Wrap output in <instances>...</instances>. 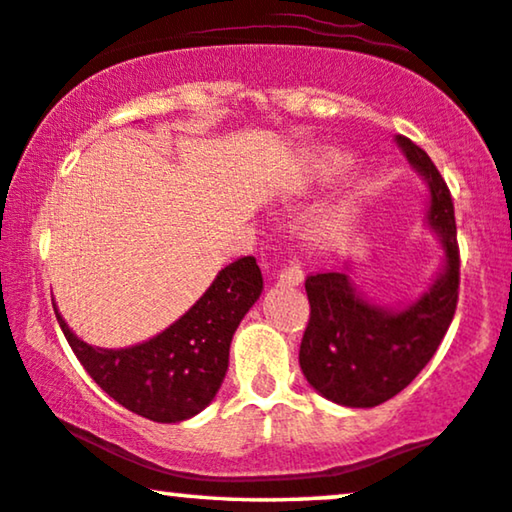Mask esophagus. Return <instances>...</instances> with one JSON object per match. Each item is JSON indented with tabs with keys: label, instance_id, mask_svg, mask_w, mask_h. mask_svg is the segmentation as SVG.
Here are the masks:
<instances>
[{
	"label": "esophagus",
	"instance_id": "obj_1",
	"mask_svg": "<svg viewBox=\"0 0 512 512\" xmlns=\"http://www.w3.org/2000/svg\"><path fill=\"white\" fill-rule=\"evenodd\" d=\"M277 281L283 283V286H300L304 281V272L300 265H288L283 267V270L277 274Z\"/></svg>",
	"mask_w": 512,
	"mask_h": 512
}]
</instances>
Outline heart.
Returning <instances> with one entry per match:
<instances>
[{"label":"heart","mask_w":512,"mask_h":512,"mask_svg":"<svg viewBox=\"0 0 512 512\" xmlns=\"http://www.w3.org/2000/svg\"><path fill=\"white\" fill-rule=\"evenodd\" d=\"M352 164V155L341 148H325L311 160V174L318 178H334L343 171H348ZM348 219V206H338L329 210L325 217L320 219V231H334Z\"/></svg>","instance_id":"obj_1"}]
</instances>
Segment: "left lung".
<instances>
[{"instance_id": "left-lung-1", "label": "left lung", "mask_w": 512, "mask_h": 512, "mask_svg": "<svg viewBox=\"0 0 512 512\" xmlns=\"http://www.w3.org/2000/svg\"><path fill=\"white\" fill-rule=\"evenodd\" d=\"M428 187L426 226L442 247V265L419 297L380 304L341 272L306 277L311 318L300 345L306 382L343 407H375L410 384L435 355L451 325L460 286L458 233L451 192L428 153L403 135L393 137Z\"/></svg>"}]
</instances>
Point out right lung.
Returning <instances> with one entry per match:
<instances>
[{
    "mask_svg": "<svg viewBox=\"0 0 512 512\" xmlns=\"http://www.w3.org/2000/svg\"><path fill=\"white\" fill-rule=\"evenodd\" d=\"M263 293L256 258L219 270L210 288L176 322L130 348L82 341L57 309L59 327L98 387L125 410L157 423H180L206 410L229 371L235 329Z\"/></svg>",
    "mask_w": 512,
    "mask_h": 512,
    "instance_id": "obj_1",
    "label": "right lung"
}]
</instances>
